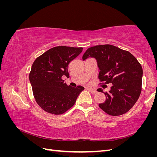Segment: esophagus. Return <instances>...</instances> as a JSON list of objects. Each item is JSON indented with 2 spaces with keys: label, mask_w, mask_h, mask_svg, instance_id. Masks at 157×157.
Segmentation results:
<instances>
[{
  "label": "esophagus",
  "mask_w": 157,
  "mask_h": 157,
  "mask_svg": "<svg viewBox=\"0 0 157 157\" xmlns=\"http://www.w3.org/2000/svg\"><path fill=\"white\" fill-rule=\"evenodd\" d=\"M87 89L89 90V91L91 92L92 94H96V92H97V91L95 89H94V88H90V87H88L87 88Z\"/></svg>",
  "instance_id": "1"
}]
</instances>
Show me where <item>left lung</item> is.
Masks as SVG:
<instances>
[{
  "label": "left lung",
  "mask_w": 157,
  "mask_h": 157,
  "mask_svg": "<svg viewBox=\"0 0 157 157\" xmlns=\"http://www.w3.org/2000/svg\"><path fill=\"white\" fill-rule=\"evenodd\" d=\"M93 58L99 69L98 77L105 84L111 83L109 92L98 88L106 96L105 102L99 104L109 115L118 116L128 112L138 99L141 91L143 69L129 52L110 44L89 48L84 55V61Z\"/></svg>",
  "instance_id": "1"
}]
</instances>
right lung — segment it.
Wrapping results in <instances>:
<instances>
[{
  "mask_svg": "<svg viewBox=\"0 0 157 157\" xmlns=\"http://www.w3.org/2000/svg\"><path fill=\"white\" fill-rule=\"evenodd\" d=\"M82 48L65 46L54 47L33 62L29 81L36 103L45 111L60 115L72 107L82 86H68L61 77H69L68 65L81 53Z\"/></svg>",
  "mask_w": 157,
  "mask_h": 157,
  "instance_id": "right-lung-1",
  "label": "right lung"
}]
</instances>
